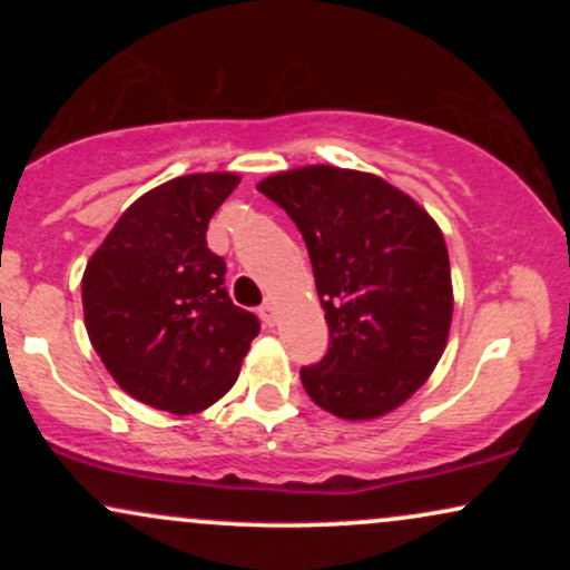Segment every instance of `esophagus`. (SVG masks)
Here are the masks:
<instances>
[{
  "label": "esophagus",
  "mask_w": 570,
  "mask_h": 570,
  "mask_svg": "<svg viewBox=\"0 0 570 570\" xmlns=\"http://www.w3.org/2000/svg\"><path fill=\"white\" fill-rule=\"evenodd\" d=\"M259 318H263L265 326L276 324V305H273V303H263V305H259Z\"/></svg>",
  "instance_id": "1"
}]
</instances>
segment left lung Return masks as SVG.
Masks as SVG:
<instances>
[{
    "label": "left lung",
    "mask_w": 570,
    "mask_h": 570,
    "mask_svg": "<svg viewBox=\"0 0 570 570\" xmlns=\"http://www.w3.org/2000/svg\"><path fill=\"white\" fill-rule=\"evenodd\" d=\"M303 233L330 324L307 396L345 421L385 415L440 362L453 318L448 246L434 219L381 176L307 166L259 181Z\"/></svg>",
    "instance_id": "8db88e82"
}]
</instances>
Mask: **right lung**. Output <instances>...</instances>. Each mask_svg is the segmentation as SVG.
Listing matches in <instances>:
<instances>
[{"label": "right lung", "instance_id": "obj_1", "mask_svg": "<svg viewBox=\"0 0 570 570\" xmlns=\"http://www.w3.org/2000/svg\"><path fill=\"white\" fill-rule=\"evenodd\" d=\"M235 174H189L130 203L82 276L90 343L149 407L206 410L233 389L259 318L233 305L225 259L206 246Z\"/></svg>", "mask_w": 570, "mask_h": 570}]
</instances>
